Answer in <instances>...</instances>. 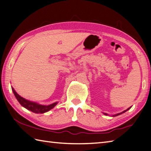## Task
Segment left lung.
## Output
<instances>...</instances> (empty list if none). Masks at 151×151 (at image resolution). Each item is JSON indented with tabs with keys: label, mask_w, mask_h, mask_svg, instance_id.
Segmentation results:
<instances>
[{
	"label": "left lung",
	"mask_w": 151,
	"mask_h": 151,
	"mask_svg": "<svg viewBox=\"0 0 151 151\" xmlns=\"http://www.w3.org/2000/svg\"><path fill=\"white\" fill-rule=\"evenodd\" d=\"M132 107H129L128 109H126V110H125V111H122V113H118V114H113V115H112V116H113V117H114V116H119V115H120V114H122V113H125V112H126L127 111H128L129 110V109H130ZM103 114H104L105 115H107V116H108V114H107V113H103Z\"/></svg>",
	"instance_id": "1"
}]
</instances>
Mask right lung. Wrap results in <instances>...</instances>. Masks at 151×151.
<instances>
[{"label":"right lung","instance_id":"1","mask_svg":"<svg viewBox=\"0 0 151 151\" xmlns=\"http://www.w3.org/2000/svg\"><path fill=\"white\" fill-rule=\"evenodd\" d=\"M12 91L15 97H16V98L17 99V101H18V102L20 103V105H22V107L27 109V110L33 112L35 113L42 114V113H46V112L49 111L50 110H51V109L54 108L58 103V102H55L49 105H43L39 104V103H38L37 102L29 101V100L23 98V97L20 96L19 94L15 91L13 87H12Z\"/></svg>","mask_w":151,"mask_h":151}]
</instances>
